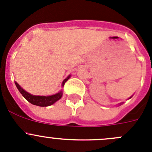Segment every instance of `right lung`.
<instances>
[{
  "instance_id": "obj_1",
  "label": "right lung",
  "mask_w": 152,
  "mask_h": 152,
  "mask_svg": "<svg viewBox=\"0 0 152 152\" xmlns=\"http://www.w3.org/2000/svg\"><path fill=\"white\" fill-rule=\"evenodd\" d=\"M70 77V76L67 77V78L65 79L63 82V86H64L65 83L69 80V78ZM15 86L18 88V91L20 92V93L24 96V98L25 99H27L30 103H31L32 104L37 105V106L39 107H48L50 106V105L53 104V103H55L57 101L60 100L61 99L62 95H63V92L60 91L58 93L55 94L53 95H50V96H40V95H30V93L26 92L25 90L22 89L21 86H19L17 82H15Z\"/></svg>"
}]
</instances>
